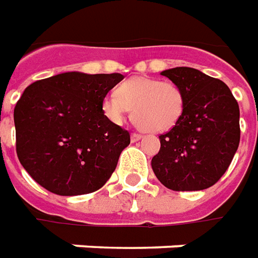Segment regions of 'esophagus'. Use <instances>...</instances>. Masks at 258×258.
Wrapping results in <instances>:
<instances>
[{
    "label": "esophagus",
    "instance_id": "1",
    "mask_svg": "<svg viewBox=\"0 0 258 258\" xmlns=\"http://www.w3.org/2000/svg\"><path fill=\"white\" fill-rule=\"evenodd\" d=\"M142 135H139V133H132V136H131V140L133 143L135 142H139V140H140V139H142Z\"/></svg>",
    "mask_w": 258,
    "mask_h": 258
}]
</instances>
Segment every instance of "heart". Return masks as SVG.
Listing matches in <instances>:
<instances>
[{
    "mask_svg": "<svg viewBox=\"0 0 258 258\" xmlns=\"http://www.w3.org/2000/svg\"><path fill=\"white\" fill-rule=\"evenodd\" d=\"M103 111L108 119L121 123L133 108V119L151 133L170 131L183 116L184 90L173 82L151 77H133L116 88V95L103 99Z\"/></svg>",
    "mask_w": 258,
    "mask_h": 258,
    "instance_id": "heart-1",
    "label": "heart"
}]
</instances>
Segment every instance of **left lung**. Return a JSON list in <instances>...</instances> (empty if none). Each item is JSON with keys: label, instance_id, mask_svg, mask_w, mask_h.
Segmentation results:
<instances>
[{"label": "left lung", "instance_id": "left-lung-1", "mask_svg": "<svg viewBox=\"0 0 258 258\" xmlns=\"http://www.w3.org/2000/svg\"><path fill=\"white\" fill-rule=\"evenodd\" d=\"M185 95L181 119L159 136L151 166L173 191H199L219 181L238 150L239 106L223 81L191 67L161 73Z\"/></svg>", "mask_w": 258, "mask_h": 258}]
</instances>
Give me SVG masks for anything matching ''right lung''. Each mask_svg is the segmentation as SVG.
Masks as SVG:
<instances>
[{
  "mask_svg": "<svg viewBox=\"0 0 258 258\" xmlns=\"http://www.w3.org/2000/svg\"><path fill=\"white\" fill-rule=\"evenodd\" d=\"M123 75L63 73L26 88L13 111L16 152L30 176L50 192L73 197L101 188L129 146L103 99Z\"/></svg>",
  "mask_w": 258,
  "mask_h": 258,
  "instance_id": "add662e5",
  "label": "right lung"
}]
</instances>
